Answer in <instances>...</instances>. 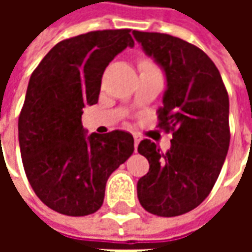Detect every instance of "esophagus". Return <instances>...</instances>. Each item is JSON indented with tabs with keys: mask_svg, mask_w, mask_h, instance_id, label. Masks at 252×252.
I'll return each mask as SVG.
<instances>
[{
	"mask_svg": "<svg viewBox=\"0 0 252 252\" xmlns=\"http://www.w3.org/2000/svg\"><path fill=\"white\" fill-rule=\"evenodd\" d=\"M133 139H135V148H137L139 143H140V140H142V136H140L139 133H133Z\"/></svg>",
	"mask_w": 252,
	"mask_h": 252,
	"instance_id": "1",
	"label": "esophagus"
}]
</instances>
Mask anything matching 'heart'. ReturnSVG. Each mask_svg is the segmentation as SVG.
I'll list each match as a JSON object with an SVG mask.
<instances>
[{"mask_svg":"<svg viewBox=\"0 0 252 252\" xmlns=\"http://www.w3.org/2000/svg\"><path fill=\"white\" fill-rule=\"evenodd\" d=\"M144 63H150V62H144ZM150 64H151V63H150Z\"/></svg>","mask_w":252,"mask_h":252,"instance_id":"heart-1","label":"heart"}]
</instances>
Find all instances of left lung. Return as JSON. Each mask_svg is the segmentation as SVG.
Returning a JSON list of instances; mask_svg holds the SVG:
<instances>
[{
  "mask_svg": "<svg viewBox=\"0 0 252 252\" xmlns=\"http://www.w3.org/2000/svg\"><path fill=\"white\" fill-rule=\"evenodd\" d=\"M167 78L158 126L171 132L167 153L144 139L137 151L150 170L137 181V198L150 213L180 216L200 205L216 184L229 147V99L221 75L201 48L180 37L133 31Z\"/></svg>",
  "mask_w": 252,
  "mask_h": 252,
  "instance_id": "left-lung-1",
  "label": "left lung"
}]
</instances>
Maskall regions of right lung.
I'll return each instance as SVG.
<instances>
[{
  "label": "right lung",
  "instance_id": "add662e5",
  "mask_svg": "<svg viewBox=\"0 0 252 252\" xmlns=\"http://www.w3.org/2000/svg\"><path fill=\"white\" fill-rule=\"evenodd\" d=\"M129 32L92 31L59 41L31 75L19 116L20 151L33 191L58 213L98 211L109 175L135 150L129 132L86 136L81 121L85 105L98 102L106 66L135 44Z\"/></svg>",
  "mask_w": 252,
  "mask_h": 252
}]
</instances>
